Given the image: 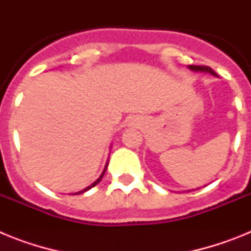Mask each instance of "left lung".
<instances>
[{
	"label": "left lung",
	"mask_w": 251,
	"mask_h": 251,
	"mask_svg": "<svg viewBox=\"0 0 251 251\" xmlns=\"http://www.w3.org/2000/svg\"><path fill=\"white\" fill-rule=\"evenodd\" d=\"M188 68L191 69V70H194V72H205V73H210V74L212 75H216V73L212 70L210 66H205V65H190Z\"/></svg>",
	"instance_id": "8db88e82"
}]
</instances>
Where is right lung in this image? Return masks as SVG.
<instances>
[{
	"mask_svg": "<svg viewBox=\"0 0 251 251\" xmlns=\"http://www.w3.org/2000/svg\"><path fill=\"white\" fill-rule=\"evenodd\" d=\"M105 170H106V166H105V168H104V171H103V174H101V175H100V177H99V178H98V179H97V181H95V182H94V183H93V185H90V186H89V187H86V188H84L83 191H79V192H77V194H83V192L88 191V190H90V188H92V187H94V186H95V185H98V183H99V182H100V179H101V178H103L104 174H105Z\"/></svg>",
	"mask_w": 251,
	"mask_h": 251,
	"instance_id": "add662e5",
	"label": "right lung"
}]
</instances>
